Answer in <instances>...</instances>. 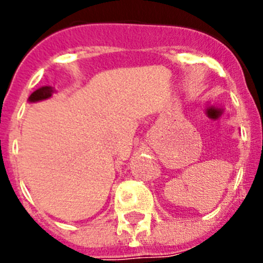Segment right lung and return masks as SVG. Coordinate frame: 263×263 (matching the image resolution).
Masks as SVG:
<instances>
[{"label":"right lung","mask_w":263,"mask_h":263,"mask_svg":"<svg viewBox=\"0 0 263 263\" xmlns=\"http://www.w3.org/2000/svg\"><path fill=\"white\" fill-rule=\"evenodd\" d=\"M53 92H54V90H53V88H51V87H41V88H39V89H36L35 92L29 96L28 101L29 102L43 101V100H46V98L51 97Z\"/></svg>","instance_id":"add662e5"}]
</instances>
